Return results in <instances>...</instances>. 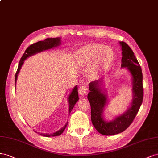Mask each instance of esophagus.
<instances>
[{
	"label": "esophagus",
	"mask_w": 158,
	"mask_h": 158,
	"mask_svg": "<svg viewBox=\"0 0 158 158\" xmlns=\"http://www.w3.org/2000/svg\"><path fill=\"white\" fill-rule=\"evenodd\" d=\"M87 93V87L86 85H83L79 89V93L81 95H85Z\"/></svg>",
	"instance_id": "34e87169"
}]
</instances>
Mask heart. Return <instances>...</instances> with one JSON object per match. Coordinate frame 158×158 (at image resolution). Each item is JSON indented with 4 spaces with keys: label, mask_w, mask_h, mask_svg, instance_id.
<instances>
[{
    "label": "heart",
    "mask_w": 158,
    "mask_h": 158,
    "mask_svg": "<svg viewBox=\"0 0 158 158\" xmlns=\"http://www.w3.org/2000/svg\"><path fill=\"white\" fill-rule=\"evenodd\" d=\"M113 58L112 49L100 44H89L80 48L75 53V60L79 65H85L95 61L94 69L101 71L105 69Z\"/></svg>",
    "instance_id": "1"
}]
</instances>
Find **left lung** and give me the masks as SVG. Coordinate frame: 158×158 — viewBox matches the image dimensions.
Listing matches in <instances>:
<instances>
[{"instance_id": "8db88e82", "label": "left lung", "mask_w": 158, "mask_h": 158, "mask_svg": "<svg viewBox=\"0 0 158 158\" xmlns=\"http://www.w3.org/2000/svg\"><path fill=\"white\" fill-rule=\"evenodd\" d=\"M119 43L123 56L121 67H126L132 76V99L128 109L112 120H106L103 113L105 108L109 103V99L106 90L103 88V78L94 81L89 85L90 92L87 98L91 105L92 123L99 133L105 136H111L124 131L133 122L143 101V89L141 67L128 45L124 42Z\"/></svg>"}]
</instances>
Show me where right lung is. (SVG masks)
I'll use <instances>...</instances> for the list:
<instances>
[{
    "mask_svg": "<svg viewBox=\"0 0 158 158\" xmlns=\"http://www.w3.org/2000/svg\"><path fill=\"white\" fill-rule=\"evenodd\" d=\"M61 38H46L44 41H40L38 42L35 44H31V46H30L28 48L26 49V51L23 54V56L21 57L20 61L19 62V67H18V69L15 75V86L16 84V81L18 78V75H19V72L22 68V65L24 64V61L28 58L29 57L32 56L35 54H36L38 53H40L44 51L48 50V49H50L54 48H56L57 46H59L61 45ZM77 86H76L72 89V91L69 94V95L67 98V100H68V103H69V114H70V112H71L73 108L74 107L75 105L76 104V102L79 101V95H78V91H77ZM67 124H68V122H67L65 125L64 127L61 128L60 130H58V131L53 132L52 134H43V133H39L37 132L36 131H35V132L38 133L39 134L41 135V136H46V137H50V136H57L61 135L63 132L64 131V130L65 129L66 127L67 126Z\"/></svg>",
    "mask_w": 158,
    "mask_h": 158,
    "instance_id": "1",
    "label": "right lung"
}]
</instances>
